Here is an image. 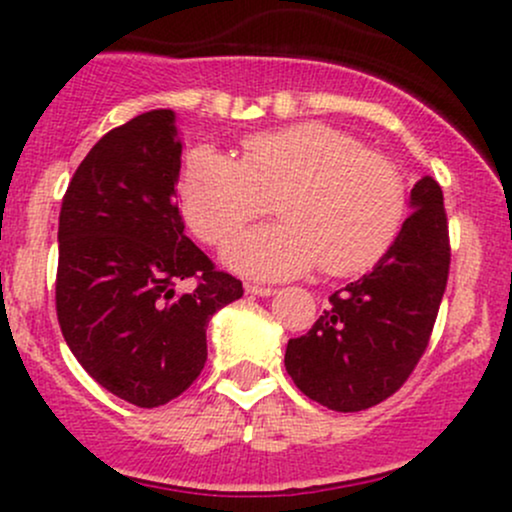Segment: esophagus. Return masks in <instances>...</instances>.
<instances>
[{
  "instance_id": "esophagus-1",
  "label": "esophagus",
  "mask_w": 512,
  "mask_h": 512,
  "mask_svg": "<svg viewBox=\"0 0 512 512\" xmlns=\"http://www.w3.org/2000/svg\"><path fill=\"white\" fill-rule=\"evenodd\" d=\"M245 293H250V296H257V298H267V296H274L276 289H269V286L248 284V286H245Z\"/></svg>"
}]
</instances>
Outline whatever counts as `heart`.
<instances>
[{
	"label": "heart",
	"instance_id": "1",
	"mask_svg": "<svg viewBox=\"0 0 512 512\" xmlns=\"http://www.w3.org/2000/svg\"><path fill=\"white\" fill-rule=\"evenodd\" d=\"M185 219L199 238L226 243L274 207L284 221L233 238L223 262L255 279L281 281L320 264L349 276L380 260L407 209L397 166L322 122L243 139L240 161L195 146L180 175Z\"/></svg>",
	"mask_w": 512,
	"mask_h": 512
}]
</instances>
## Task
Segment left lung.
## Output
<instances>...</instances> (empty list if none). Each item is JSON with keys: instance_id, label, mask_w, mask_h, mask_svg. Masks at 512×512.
Wrapping results in <instances>:
<instances>
[{"instance_id": "left-lung-1", "label": "left lung", "mask_w": 512, "mask_h": 512, "mask_svg": "<svg viewBox=\"0 0 512 512\" xmlns=\"http://www.w3.org/2000/svg\"><path fill=\"white\" fill-rule=\"evenodd\" d=\"M409 209L375 267L332 293L308 334L289 339L284 366L322 407H375L395 395L426 351L450 269L443 190L431 175L414 185Z\"/></svg>"}]
</instances>
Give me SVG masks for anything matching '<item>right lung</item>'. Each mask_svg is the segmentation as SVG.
<instances>
[{
  "instance_id": "obj_1",
  "label": "right lung",
  "mask_w": 512,
  "mask_h": 512,
  "mask_svg": "<svg viewBox=\"0 0 512 512\" xmlns=\"http://www.w3.org/2000/svg\"><path fill=\"white\" fill-rule=\"evenodd\" d=\"M182 139L173 110L110 129L76 168L60 211L57 320L98 385L154 409L207 363V325L243 296L185 236L175 185ZM195 275L198 286H174Z\"/></svg>"
}]
</instances>
